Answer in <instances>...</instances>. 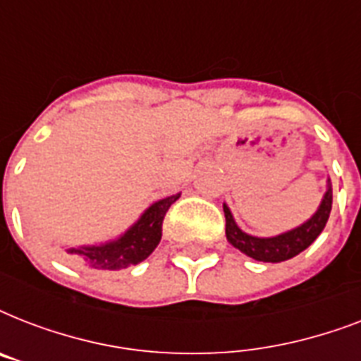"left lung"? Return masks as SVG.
Returning a JSON list of instances; mask_svg holds the SVG:
<instances>
[{
  "mask_svg": "<svg viewBox=\"0 0 361 361\" xmlns=\"http://www.w3.org/2000/svg\"><path fill=\"white\" fill-rule=\"evenodd\" d=\"M223 209H225L226 219V240L231 241L232 245L240 249L241 252H245L247 257L260 260V262H283V260H288V258L300 255L303 249H307L320 236V232L324 231L331 212V187H328L319 212L307 223L275 238L249 236L238 228V225L232 219L231 209L226 206H223Z\"/></svg>",
  "mask_w": 361,
  "mask_h": 361,
  "instance_id": "obj_1",
  "label": "left lung"
}]
</instances>
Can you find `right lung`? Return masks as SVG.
<instances>
[{
  "mask_svg": "<svg viewBox=\"0 0 361 361\" xmlns=\"http://www.w3.org/2000/svg\"><path fill=\"white\" fill-rule=\"evenodd\" d=\"M180 195L163 198L142 215L130 231H127L120 240L110 241L106 245L80 247V249H67L71 262L84 266L87 269H121L142 262L153 252L163 236V221L172 204Z\"/></svg>",
  "mask_w": 361,
  "mask_h": 361,
  "instance_id": "1",
  "label": "right lung"
}]
</instances>
